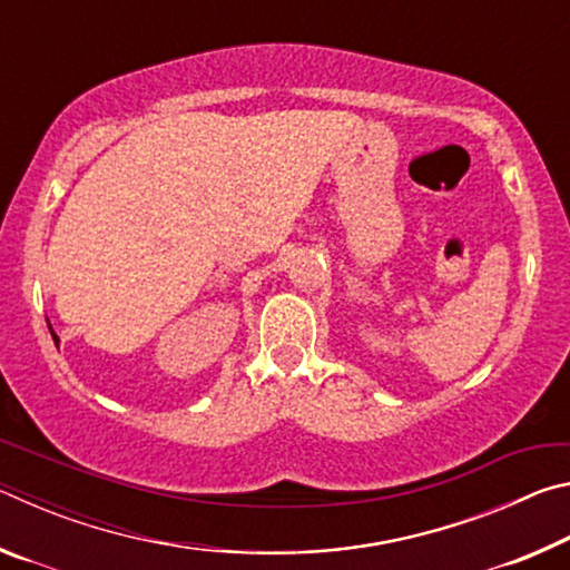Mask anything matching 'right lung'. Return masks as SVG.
Masks as SVG:
<instances>
[{
	"mask_svg": "<svg viewBox=\"0 0 570 570\" xmlns=\"http://www.w3.org/2000/svg\"><path fill=\"white\" fill-rule=\"evenodd\" d=\"M52 340H55V342H57V334H52Z\"/></svg>",
	"mask_w": 570,
	"mask_h": 570,
	"instance_id": "right-lung-1",
	"label": "right lung"
}]
</instances>
